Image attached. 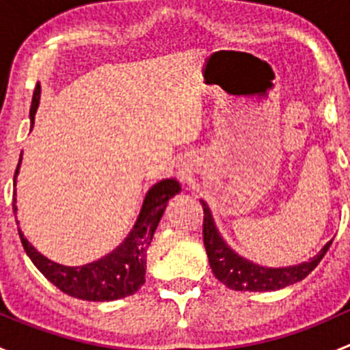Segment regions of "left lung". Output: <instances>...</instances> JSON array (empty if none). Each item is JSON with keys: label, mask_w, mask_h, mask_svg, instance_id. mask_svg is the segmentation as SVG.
<instances>
[{"label": "left lung", "mask_w": 350, "mask_h": 350, "mask_svg": "<svg viewBox=\"0 0 350 350\" xmlns=\"http://www.w3.org/2000/svg\"><path fill=\"white\" fill-rule=\"evenodd\" d=\"M201 206H203L204 213L203 242L211 271L218 281H221L227 288L235 289V291H276V289L298 283V281L305 280L319 266V262L327 254L328 247L332 245V241L327 242V245L315 257H312L308 262L298 264V266H259V264L243 259L242 256H239L235 250L228 247V243L224 241L217 225H215L213 215H211L208 204L201 201Z\"/></svg>", "instance_id": "obj_1"}]
</instances>
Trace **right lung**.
I'll return each instance as SVG.
<instances>
[{"instance_id": "add662e5", "label": "right lung", "mask_w": 350, "mask_h": 350, "mask_svg": "<svg viewBox=\"0 0 350 350\" xmlns=\"http://www.w3.org/2000/svg\"><path fill=\"white\" fill-rule=\"evenodd\" d=\"M38 103H40V84H37L33 98H31V123L35 120ZM20 164H22V159L16 165L13 185H16ZM179 191H181V186L176 179H162L157 185H154L146 195L139 218H137L135 225H133L132 232L125 239V242L116 247L111 254L105 256L103 259L94 260L86 266L69 267L47 259L44 254L38 252L27 241L23 232L18 228L20 241H22L25 252L35 264V267L66 295L86 299V301H113V299L125 298V296L139 291L140 286L146 283L147 249L152 242L154 232L161 221L162 215H164L169 198L178 195ZM16 210L18 208H16L15 198L13 200V211L16 213ZM16 224H18V220H16Z\"/></svg>"}]
</instances>
